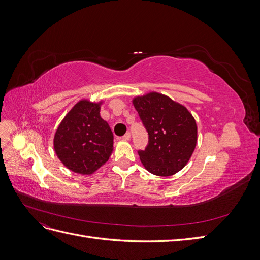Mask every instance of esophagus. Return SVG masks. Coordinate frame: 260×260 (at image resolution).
Masks as SVG:
<instances>
[{
    "mask_svg": "<svg viewBox=\"0 0 260 260\" xmlns=\"http://www.w3.org/2000/svg\"><path fill=\"white\" fill-rule=\"evenodd\" d=\"M123 141H129L130 140V133L128 132V133H125V135L121 138Z\"/></svg>",
    "mask_w": 260,
    "mask_h": 260,
    "instance_id": "esophagus-1",
    "label": "esophagus"
}]
</instances>
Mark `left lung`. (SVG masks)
Here are the masks:
<instances>
[{
    "label": "left lung",
    "mask_w": 260,
    "mask_h": 260,
    "mask_svg": "<svg viewBox=\"0 0 260 260\" xmlns=\"http://www.w3.org/2000/svg\"><path fill=\"white\" fill-rule=\"evenodd\" d=\"M148 135L145 149L138 154L153 175L169 177L182 169L194 152L198 127L191 113L162 94L152 92L133 99Z\"/></svg>",
    "instance_id": "obj_1"
}]
</instances>
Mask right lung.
Instances as JSON below:
<instances>
[{
  "label": "right lung",
  "mask_w": 260,
  "mask_h": 260,
  "mask_svg": "<svg viewBox=\"0 0 260 260\" xmlns=\"http://www.w3.org/2000/svg\"><path fill=\"white\" fill-rule=\"evenodd\" d=\"M100 104L86 100L78 102L55 132V153L76 174H93L112 155L114 136L102 119Z\"/></svg>",
  "instance_id": "right-lung-1"
}]
</instances>
